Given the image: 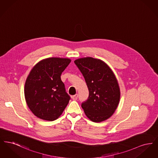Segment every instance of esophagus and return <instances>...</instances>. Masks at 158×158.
I'll return each mask as SVG.
<instances>
[{"instance_id": "1", "label": "esophagus", "mask_w": 158, "mask_h": 158, "mask_svg": "<svg viewBox=\"0 0 158 158\" xmlns=\"http://www.w3.org/2000/svg\"><path fill=\"white\" fill-rule=\"evenodd\" d=\"M77 97H78V95L77 94H76L75 95L72 96V98L73 100H76L77 99Z\"/></svg>"}]
</instances>
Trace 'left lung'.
<instances>
[{"instance_id":"obj_1","label":"left lung","mask_w":158,"mask_h":158,"mask_svg":"<svg viewBox=\"0 0 158 158\" xmlns=\"http://www.w3.org/2000/svg\"><path fill=\"white\" fill-rule=\"evenodd\" d=\"M86 83L88 99L82 107L86 117L100 123L113 115L119 104L120 89L111 69L104 61L87 57L75 60Z\"/></svg>"}]
</instances>
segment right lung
Listing matches in <instances>:
<instances>
[{
  "label": "right lung",
  "instance_id": "add662e5",
  "mask_svg": "<svg viewBox=\"0 0 158 158\" xmlns=\"http://www.w3.org/2000/svg\"><path fill=\"white\" fill-rule=\"evenodd\" d=\"M70 61L68 58H47L31 70L25 83L24 95L28 108L38 118L56 120L68 105L70 97L60 76Z\"/></svg>",
  "mask_w": 158,
  "mask_h": 158
}]
</instances>
